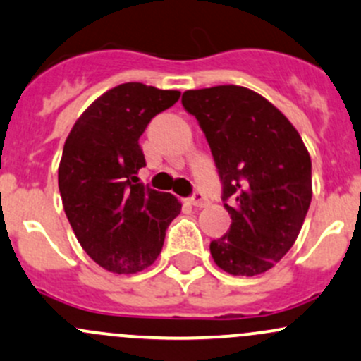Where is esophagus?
<instances>
[{
    "label": "esophagus",
    "mask_w": 361,
    "mask_h": 361,
    "mask_svg": "<svg viewBox=\"0 0 361 361\" xmlns=\"http://www.w3.org/2000/svg\"><path fill=\"white\" fill-rule=\"evenodd\" d=\"M188 200H190V204H193V206L197 207H206L207 204H209V200H207V197L204 195L202 192H195Z\"/></svg>",
    "instance_id": "1"
}]
</instances>
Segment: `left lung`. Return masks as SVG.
Wrapping results in <instances>:
<instances>
[{
  "label": "left lung",
  "mask_w": 361,
  "mask_h": 361,
  "mask_svg": "<svg viewBox=\"0 0 361 361\" xmlns=\"http://www.w3.org/2000/svg\"><path fill=\"white\" fill-rule=\"evenodd\" d=\"M181 104L206 135L231 218L211 242L212 259L230 275L268 271L294 245L310 209L311 159L301 136L242 86L185 91Z\"/></svg>",
  "instance_id": "1"
}]
</instances>
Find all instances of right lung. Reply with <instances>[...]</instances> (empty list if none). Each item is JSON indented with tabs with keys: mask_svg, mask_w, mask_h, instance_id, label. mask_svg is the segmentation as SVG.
<instances>
[{
	"mask_svg": "<svg viewBox=\"0 0 361 361\" xmlns=\"http://www.w3.org/2000/svg\"><path fill=\"white\" fill-rule=\"evenodd\" d=\"M180 91L126 82L93 102L63 145L59 188L81 247L114 273H136L161 254L181 202L138 181L145 155L138 140L152 117L173 107Z\"/></svg>",
	"mask_w": 361,
	"mask_h": 361,
	"instance_id": "add662e5",
	"label": "right lung"
}]
</instances>
